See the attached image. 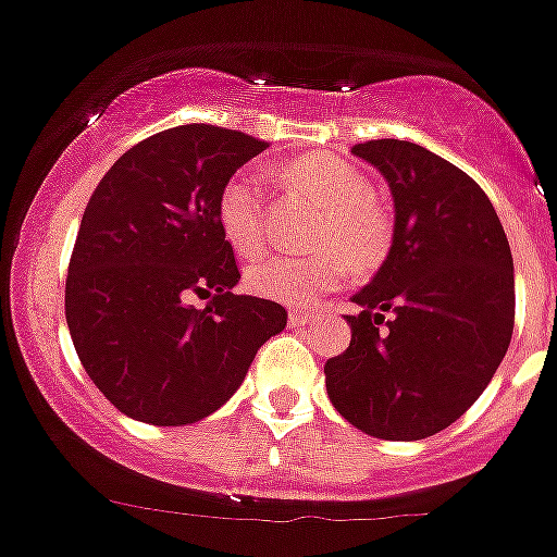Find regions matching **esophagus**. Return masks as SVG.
Here are the masks:
<instances>
[{"instance_id": "esophagus-1", "label": "esophagus", "mask_w": 557, "mask_h": 557, "mask_svg": "<svg viewBox=\"0 0 557 557\" xmlns=\"http://www.w3.org/2000/svg\"><path fill=\"white\" fill-rule=\"evenodd\" d=\"M314 321H318V314L307 312V309H293V312H289V323H293V326H309V323Z\"/></svg>"}]
</instances>
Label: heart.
I'll return each mask as SVG.
<instances>
[{
	"label": "heart",
	"mask_w": 557,
	"mask_h": 557,
	"mask_svg": "<svg viewBox=\"0 0 557 557\" xmlns=\"http://www.w3.org/2000/svg\"><path fill=\"white\" fill-rule=\"evenodd\" d=\"M287 178L323 209L312 256L273 253L245 270V287L259 298L312 307L346 282L348 262L376 268L393 243L391 211L373 198L371 178L359 166L332 156H312L287 166ZM218 223L239 253H259L268 243V209L259 172L239 170L218 195Z\"/></svg>",
	"instance_id": "1"
}]
</instances>
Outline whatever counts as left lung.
Returning <instances> with one entry per match:
<instances>
[{"label":"left lung","instance_id":"1","mask_svg":"<svg viewBox=\"0 0 557 557\" xmlns=\"http://www.w3.org/2000/svg\"><path fill=\"white\" fill-rule=\"evenodd\" d=\"M387 178L396 228L385 264L354 295L351 343L323 368L357 430L421 441L455 424L510 346L513 256L488 195L426 147L354 145Z\"/></svg>","mask_w":557,"mask_h":557}]
</instances>
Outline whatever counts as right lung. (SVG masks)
Segmentation results:
<instances>
[{"label":"right lung","mask_w":557,"mask_h":557,"mask_svg":"<svg viewBox=\"0 0 557 557\" xmlns=\"http://www.w3.org/2000/svg\"><path fill=\"white\" fill-rule=\"evenodd\" d=\"M268 141L178 125L133 145L83 211L66 275V323L83 368L125 416L195 424L243 385L256 351L287 326L282 304L234 295V248L218 195ZM206 294L203 310L188 307Z\"/></svg>","instance_id":"add662e5"}]
</instances>
